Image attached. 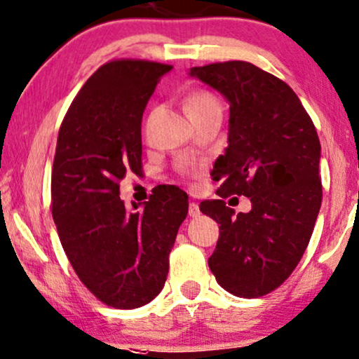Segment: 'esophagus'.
I'll return each mask as SVG.
<instances>
[{"label":"esophagus","mask_w":359,"mask_h":359,"mask_svg":"<svg viewBox=\"0 0 359 359\" xmlns=\"http://www.w3.org/2000/svg\"><path fill=\"white\" fill-rule=\"evenodd\" d=\"M188 214H189V217H198L199 214H201V211H199V206L196 203H189Z\"/></svg>","instance_id":"obj_1"}]
</instances>
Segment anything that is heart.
<instances>
[{"instance_id": "obj_1", "label": "heart", "mask_w": 359, "mask_h": 359, "mask_svg": "<svg viewBox=\"0 0 359 359\" xmlns=\"http://www.w3.org/2000/svg\"><path fill=\"white\" fill-rule=\"evenodd\" d=\"M211 109H221L219 100L216 99L209 92H194L188 97V102H186V110H188L189 115L203 114V111L211 110Z\"/></svg>"}]
</instances>
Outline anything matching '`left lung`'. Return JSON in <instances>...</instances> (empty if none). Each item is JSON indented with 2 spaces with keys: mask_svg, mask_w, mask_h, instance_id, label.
Masks as SVG:
<instances>
[{
  "mask_svg": "<svg viewBox=\"0 0 359 359\" xmlns=\"http://www.w3.org/2000/svg\"><path fill=\"white\" fill-rule=\"evenodd\" d=\"M189 76L229 102V145L212 170L219 199L199 204L221 224L209 269L232 295L257 299L290 277L310 242L322 206L318 135L295 92L254 64H208ZM231 194L253 209L236 217L224 203Z\"/></svg>",
  "mask_w": 359,
  "mask_h": 359,
  "instance_id": "left-lung-1",
  "label": "left lung"
}]
</instances>
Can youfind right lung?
<instances>
[{
	"label": "right lung",
	"mask_w": 359,
	"mask_h": 359,
	"mask_svg": "<svg viewBox=\"0 0 359 359\" xmlns=\"http://www.w3.org/2000/svg\"><path fill=\"white\" fill-rule=\"evenodd\" d=\"M171 69L110 60L87 79L59 128L50 206L60 244L83 285L114 309H138L161 292L188 216V194L175 186L151 194L142 211L118 196L125 175L142 171L143 110Z\"/></svg>",
	"instance_id": "1"
}]
</instances>
